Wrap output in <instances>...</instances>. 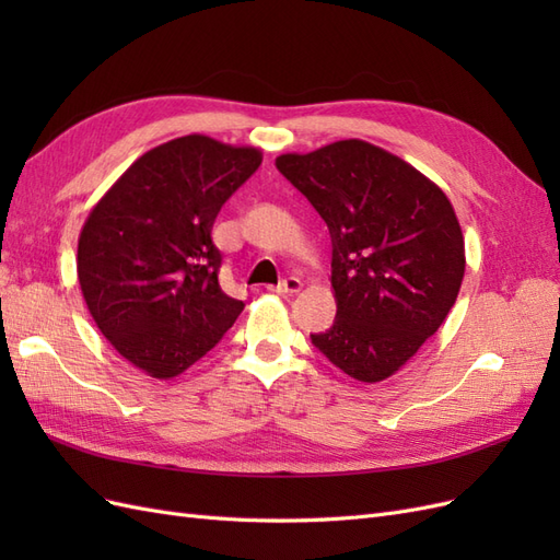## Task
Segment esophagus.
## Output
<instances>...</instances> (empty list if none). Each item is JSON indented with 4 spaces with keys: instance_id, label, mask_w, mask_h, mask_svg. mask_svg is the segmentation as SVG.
<instances>
[{
    "instance_id": "esophagus-1",
    "label": "esophagus",
    "mask_w": 560,
    "mask_h": 560,
    "mask_svg": "<svg viewBox=\"0 0 560 560\" xmlns=\"http://www.w3.org/2000/svg\"><path fill=\"white\" fill-rule=\"evenodd\" d=\"M270 290L278 292V294H296V292L301 290V280L294 278V276H290V278L280 280L276 287H270Z\"/></svg>"
}]
</instances>
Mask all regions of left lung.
<instances>
[{
	"label": "left lung",
	"instance_id": "1",
	"mask_svg": "<svg viewBox=\"0 0 560 560\" xmlns=\"http://www.w3.org/2000/svg\"><path fill=\"white\" fill-rule=\"evenodd\" d=\"M276 167L331 235L336 319L311 334L343 374L378 383L442 327L460 292L465 243L446 194L406 161L341 140Z\"/></svg>",
	"mask_w": 560,
	"mask_h": 560
}]
</instances>
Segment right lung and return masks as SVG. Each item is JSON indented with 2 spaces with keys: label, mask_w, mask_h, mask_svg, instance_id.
Returning <instances> with one entry per match:
<instances>
[{
  "label": "right lung",
  "mask_w": 560,
  "mask_h": 560,
  "mask_svg": "<svg viewBox=\"0 0 560 560\" xmlns=\"http://www.w3.org/2000/svg\"><path fill=\"white\" fill-rule=\"evenodd\" d=\"M259 165L257 149L186 135L135 161L89 214L77 252L83 299L107 341L149 376L182 374L243 313L219 284L212 226Z\"/></svg>",
  "instance_id": "1"
}]
</instances>
